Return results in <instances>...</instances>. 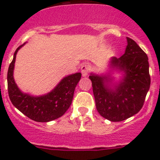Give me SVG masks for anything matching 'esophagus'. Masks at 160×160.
<instances>
[{"label": "esophagus", "instance_id": "1", "mask_svg": "<svg viewBox=\"0 0 160 160\" xmlns=\"http://www.w3.org/2000/svg\"><path fill=\"white\" fill-rule=\"evenodd\" d=\"M89 66L87 65H81V74H82V76L85 77V76H87L88 74H89Z\"/></svg>", "mask_w": 160, "mask_h": 160}]
</instances>
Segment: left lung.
Masks as SVG:
<instances>
[{
    "label": "left lung",
    "mask_w": 160,
    "mask_h": 160,
    "mask_svg": "<svg viewBox=\"0 0 160 160\" xmlns=\"http://www.w3.org/2000/svg\"><path fill=\"white\" fill-rule=\"evenodd\" d=\"M127 43L124 55L110 61L112 68L124 72L119 84L112 87L109 75H90L96 109L101 116L113 122L137 114L150 87L148 56L134 40L127 37Z\"/></svg>",
    "instance_id": "1"
}]
</instances>
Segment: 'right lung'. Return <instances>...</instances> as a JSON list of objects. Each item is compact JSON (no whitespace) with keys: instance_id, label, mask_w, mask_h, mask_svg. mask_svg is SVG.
<instances>
[{"instance_id":"obj_1","label":"right lung","mask_w":160,"mask_h":160,"mask_svg":"<svg viewBox=\"0 0 160 160\" xmlns=\"http://www.w3.org/2000/svg\"><path fill=\"white\" fill-rule=\"evenodd\" d=\"M23 45L16 49L13 60L9 65L7 85L10 100L16 109L32 120L49 122L58 119L65 114L71 105L75 89L81 78V73H75L65 77L47 95L35 97L22 93L14 80L13 70L17 51Z\"/></svg>"}]
</instances>
